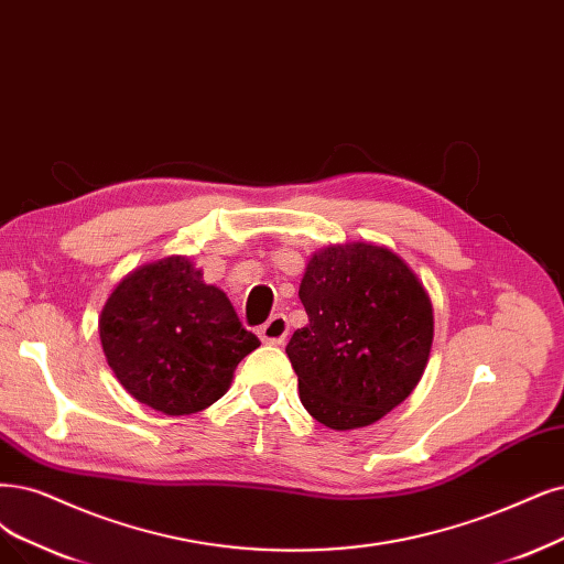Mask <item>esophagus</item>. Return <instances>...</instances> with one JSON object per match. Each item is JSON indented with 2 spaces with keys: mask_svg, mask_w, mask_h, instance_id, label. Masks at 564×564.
Here are the masks:
<instances>
[{
  "mask_svg": "<svg viewBox=\"0 0 564 564\" xmlns=\"http://www.w3.org/2000/svg\"><path fill=\"white\" fill-rule=\"evenodd\" d=\"M288 332H290L288 318H285L283 314H276V316H271V318L258 329V337H260L264 344L281 346V344L288 339Z\"/></svg>",
  "mask_w": 564,
  "mask_h": 564,
  "instance_id": "34e87169",
  "label": "esophagus"
}]
</instances>
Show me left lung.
Instances as JSON below:
<instances>
[{
  "label": "left lung",
  "instance_id": "obj_1",
  "mask_svg": "<svg viewBox=\"0 0 564 564\" xmlns=\"http://www.w3.org/2000/svg\"><path fill=\"white\" fill-rule=\"evenodd\" d=\"M300 300L308 323L285 352L318 423L367 427L419 386L434 337L432 302L398 253L365 241L321 248Z\"/></svg>",
  "mask_w": 564,
  "mask_h": 564
}]
</instances>
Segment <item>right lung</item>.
<instances>
[{"mask_svg":"<svg viewBox=\"0 0 564 564\" xmlns=\"http://www.w3.org/2000/svg\"><path fill=\"white\" fill-rule=\"evenodd\" d=\"M99 339L120 386L166 415L212 406L260 346L223 290L183 256L124 276L101 308Z\"/></svg>","mask_w":564,"mask_h":564,"instance_id":"right-lung-1","label":"right lung"}]
</instances>
